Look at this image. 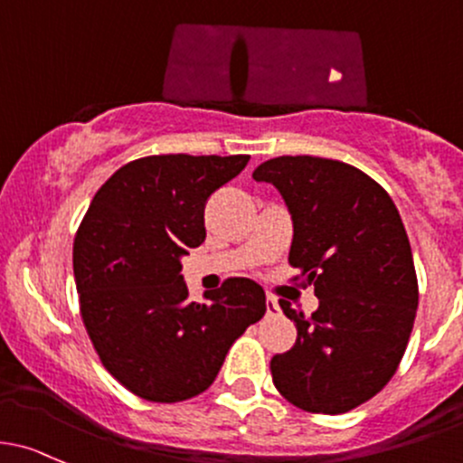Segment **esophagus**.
Returning <instances> with one entry per match:
<instances>
[{"instance_id":"34e87169","label":"esophagus","mask_w":463,"mask_h":463,"mask_svg":"<svg viewBox=\"0 0 463 463\" xmlns=\"http://www.w3.org/2000/svg\"><path fill=\"white\" fill-rule=\"evenodd\" d=\"M266 310H269V315H279V304H277L275 297H269V301H266Z\"/></svg>"}]
</instances>
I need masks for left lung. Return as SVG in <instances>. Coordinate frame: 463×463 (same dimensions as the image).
Returning a JSON list of instances; mask_svg holds the SVG:
<instances>
[{"label":"left lung","instance_id":"left-lung-1","mask_svg":"<svg viewBox=\"0 0 463 463\" xmlns=\"http://www.w3.org/2000/svg\"><path fill=\"white\" fill-rule=\"evenodd\" d=\"M252 177L284 197L288 261L319 299L310 317L279 301L297 342L270 359L272 383L301 411L342 415L377 395L406 353L420 301L406 228L391 194L337 159L284 155Z\"/></svg>","mask_w":463,"mask_h":463}]
</instances>
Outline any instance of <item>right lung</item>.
I'll list each match as a JSON object with an SVG mask.
<instances>
[{
	"label": "right lung",
	"mask_w": 463,
	"mask_h": 463,
	"mask_svg": "<svg viewBox=\"0 0 463 463\" xmlns=\"http://www.w3.org/2000/svg\"><path fill=\"white\" fill-rule=\"evenodd\" d=\"M250 155H150L92 197L72 246L80 310L101 364L133 395L175 403L215 382L237 337L266 313V293L231 277L188 299L182 257L206 240L208 197Z\"/></svg>",
	"instance_id": "add662e5"
}]
</instances>
